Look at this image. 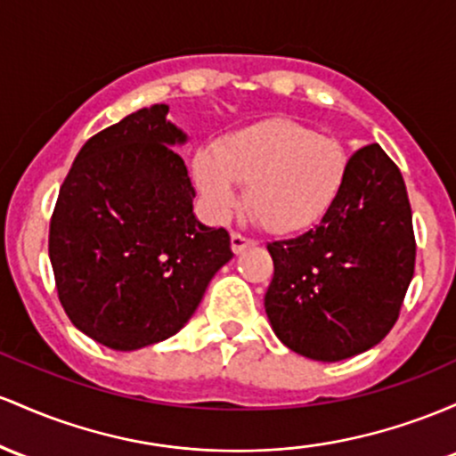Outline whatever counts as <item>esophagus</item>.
<instances>
[{
  "label": "esophagus",
  "instance_id": "esophagus-1",
  "mask_svg": "<svg viewBox=\"0 0 456 456\" xmlns=\"http://www.w3.org/2000/svg\"><path fill=\"white\" fill-rule=\"evenodd\" d=\"M230 245H232L234 254H241L248 248H254L256 241H254V239L243 237V234H239V232H232V234H230Z\"/></svg>",
  "mask_w": 456,
  "mask_h": 456
}]
</instances>
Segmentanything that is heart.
I'll return each instance as SVG.
<instances>
[{
	"instance_id": "1",
	"label": "heart",
	"mask_w": 456,
	"mask_h": 456,
	"mask_svg": "<svg viewBox=\"0 0 456 456\" xmlns=\"http://www.w3.org/2000/svg\"><path fill=\"white\" fill-rule=\"evenodd\" d=\"M349 163L338 140L273 118L198 151L191 176L213 217H228L241 202L239 185H249L248 207L263 228L295 234L330 211L349 176Z\"/></svg>"
}]
</instances>
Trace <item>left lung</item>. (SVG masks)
Listing matches in <instances>:
<instances>
[{
	"mask_svg": "<svg viewBox=\"0 0 456 456\" xmlns=\"http://www.w3.org/2000/svg\"><path fill=\"white\" fill-rule=\"evenodd\" d=\"M340 196L314 228L267 245L271 330L290 351L340 362L386 338L413 278L405 181L379 144L353 152Z\"/></svg>",
	"mask_w": 456,
	"mask_h": 456,
	"instance_id": "1",
	"label": "left lung"
}]
</instances>
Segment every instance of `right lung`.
I'll return each mask as SVG.
<instances>
[{"mask_svg":"<svg viewBox=\"0 0 456 456\" xmlns=\"http://www.w3.org/2000/svg\"><path fill=\"white\" fill-rule=\"evenodd\" d=\"M167 105L122 118L81 146L60 187L49 258L70 323L114 351L155 345L191 319L232 258L230 234L193 213L196 189Z\"/></svg>","mask_w":456,"mask_h":456,"instance_id":"right-lung-1","label":"right lung"}]
</instances>
